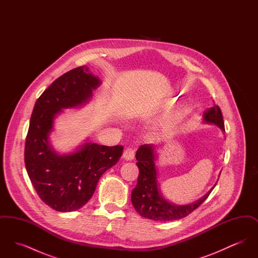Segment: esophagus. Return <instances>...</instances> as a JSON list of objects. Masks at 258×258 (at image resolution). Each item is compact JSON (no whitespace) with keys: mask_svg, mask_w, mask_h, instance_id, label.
I'll return each instance as SVG.
<instances>
[{"mask_svg":"<svg viewBox=\"0 0 258 258\" xmlns=\"http://www.w3.org/2000/svg\"><path fill=\"white\" fill-rule=\"evenodd\" d=\"M135 150L133 148H126L123 151V157L125 160H133L135 159Z\"/></svg>","mask_w":258,"mask_h":258,"instance_id":"esophagus-1","label":"esophagus"}]
</instances>
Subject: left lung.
Segmentation results:
<instances>
[{"label": "left lung", "instance_id": "left-lung-1", "mask_svg": "<svg viewBox=\"0 0 258 258\" xmlns=\"http://www.w3.org/2000/svg\"><path fill=\"white\" fill-rule=\"evenodd\" d=\"M203 123L215 124L224 133V123L221 109L214 105L203 115ZM136 165L139 168L137 184L132 191V202L136 212L143 218L156 221L180 220L198 208L209 197L216 184L208 192L197 201L177 205L162 196L158 183L157 151L153 144H145L136 151ZM221 175V174H220Z\"/></svg>", "mask_w": 258, "mask_h": 258}]
</instances>
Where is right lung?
<instances>
[{"label": "right lung", "instance_id": "obj_1", "mask_svg": "<svg viewBox=\"0 0 258 258\" xmlns=\"http://www.w3.org/2000/svg\"><path fill=\"white\" fill-rule=\"evenodd\" d=\"M100 84L88 67H79L57 78L36 101L26 138L25 165L38 197L55 211L73 212L84 206L99 178L123 154V146L98 145L89 139L70 154L58 153L51 144L56 117L64 109L85 105Z\"/></svg>", "mask_w": 258, "mask_h": 258}]
</instances>
